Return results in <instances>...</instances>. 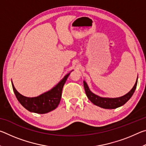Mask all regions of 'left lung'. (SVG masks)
I'll return each instance as SVG.
<instances>
[{
	"instance_id": "obj_1",
	"label": "left lung",
	"mask_w": 146,
	"mask_h": 146,
	"mask_svg": "<svg viewBox=\"0 0 146 146\" xmlns=\"http://www.w3.org/2000/svg\"><path fill=\"white\" fill-rule=\"evenodd\" d=\"M137 80L138 77L135 84L129 92H128L122 97L118 98H104L100 97L99 96L95 95L90 91L87 83L85 81H84V87L86 94L89 100L94 104L104 109H115L125 104L130 99V98L132 97V95L135 92L136 88H137Z\"/></svg>"
}]
</instances>
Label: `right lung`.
<instances>
[{
	"mask_svg": "<svg viewBox=\"0 0 146 146\" xmlns=\"http://www.w3.org/2000/svg\"><path fill=\"white\" fill-rule=\"evenodd\" d=\"M70 74V73L67 74L60 82L51 90L36 97H27L22 95L16 90L11 81L12 87L17 100L24 108L30 112L44 114L57 108L61 99L64 85Z\"/></svg>",
	"mask_w": 146,
	"mask_h": 146,
	"instance_id": "add662e5",
	"label": "right lung"
}]
</instances>
